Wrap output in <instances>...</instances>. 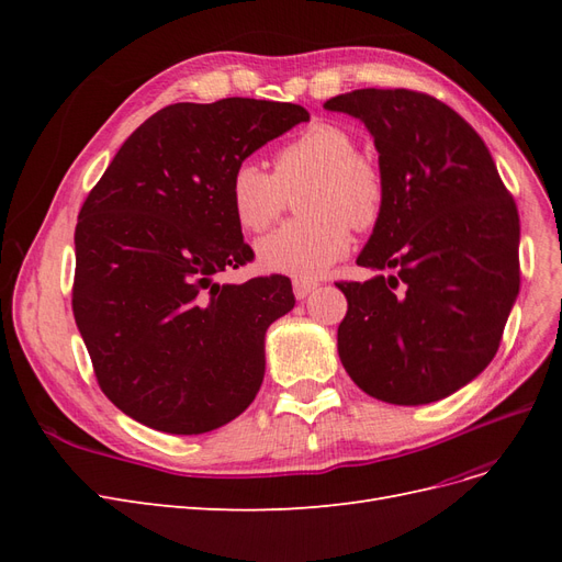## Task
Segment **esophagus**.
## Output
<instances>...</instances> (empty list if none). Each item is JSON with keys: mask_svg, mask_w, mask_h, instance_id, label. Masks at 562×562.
Wrapping results in <instances>:
<instances>
[{"mask_svg": "<svg viewBox=\"0 0 562 562\" xmlns=\"http://www.w3.org/2000/svg\"><path fill=\"white\" fill-rule=\"evenodd\" d=\"M316 281H310V279H295L293 281V293L297 300H304L312 291H316Z\"/></svg>", "mask_w": 562, "mask_h": 562, "instance_id": "1", "label": "esophagus"}]
</instances>
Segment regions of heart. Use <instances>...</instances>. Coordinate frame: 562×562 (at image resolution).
I'll list each match as a JSON object with an SVG mask.
<instances>
[{
	"mask_svg": "<svg viewBox=\"0 0 562 562\" xmlns=\"http://www.w3.org/2000/svg\"><path fill=\"white\" fill-rule=\"evenodd\" d=\"M307 217L279 227L258 244L267 271L316 279L351 246V227H375L386 203L382 166L356 151L353 135L339 124L314 122L279 147L274 171L241 161L229 178L232 215L244 232L262 234L285 209L288 194Z\"/></svg>",
	"mask_w": 562,
	"mask_h": 562,
	"instance_id": "heart-1",
	"label": "heart"
}]
</instances>
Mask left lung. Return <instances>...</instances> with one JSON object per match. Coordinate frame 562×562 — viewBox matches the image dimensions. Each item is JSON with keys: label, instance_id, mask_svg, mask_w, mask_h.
Wrapping results in <instances>:
<instances>
[{"label": "left lung", "instance_id": "obj_1", "mask_svg": "<svg viewBox=\"0 0 562 562\" xmlns=\"http://www.w3.org/2000/svg\"><path fill=\"white\" fill-rule=\"evenodd\" d=\"M375 138L386 203L356 265L389 277L339 281L337 351L366 394L424 405L495 359L520 288V220L490 149L462 116L411 89L323 103Z\"/></svg>", "mask_w": 562, "mask_h": 562}]
</instances>
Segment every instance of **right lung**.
I'll return each instance as SVG.
<instances>
[{
  "label": "right lung",
  "instance_id": "right-lung-1",
  "mask_svg": "<svg viewBox=\"0 0 562 562\" xmlns=\"http://www.w3.org/2000/svg\"><path fill=\"white\" fill-rule=\"evenodd\" d=\"M307 119L255 98L168 105L128 135L83 201L75 321L103 394L145 427L206 434L260 391L265 333L295 295L281 274L215 281L252 260L229 178Z\"/></svg>",
  "mask_w": 562,
  "mask_h": 562
}]
</instances>
